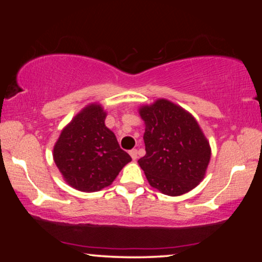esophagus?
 I'll return each instance as SVG.
<instances>
[{
	"mask_svg": "<svg viewBox=\"0 0 262 262\" xmlns=\"http://www.w3.org/2000/svg\"><path fill=\"white\" fill-rule=\"evenodd\" d=\"M130 156L132 157V160H134V161L137 160V159H138V152H137V150L132 149L131 151H130Z\"/></svg>",
	"mask_w": 262,
	"mask_h": 262,
	"instance_id": "obj_1",
	"label": "esophagus"
}]
</instances>
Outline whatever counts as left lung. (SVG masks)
I'll return each mask as SVG.
<instances>
[{"mask_svg":"<svg viewBox=\"0 0 262 262\" xmlns=\"http://www.w3.org/2000/svg\"><path fill=\"white\" fill-rule=\"evenodd\" d=\"M144 121L145 156L138 160L150 186L163 194H185L203 181L211 146L188 111L167 99L138 110Z\"/></svg>","mask_w":262,"mask_h":262,"instance_id":"obj_1","label":"left lung"}]
</instances>
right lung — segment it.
<instances>
[{"mask_svg": "<svg viewBox=\"0 0 262 262\" xmlns=\"http://www.w3.org/2000/svg\"><path fill=\"white\" fill-rule=\"evenodd\" d=\"M106 116L99 102L89 103L63 128L53 146V161L59 173L77 191H101L131 161L105 125Z\"/></svg>", "mask_w": 262, "mask_h": 262, "instance_id": "add662e5", "label": "right lung"}]
</instances>
